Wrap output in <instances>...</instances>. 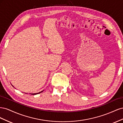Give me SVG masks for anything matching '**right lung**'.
<instances>
[{"label":"right lung","instance_id":"obj_1","mask_svg":"<svg viewBox=\"0 0 123 123\" xmlns=\"http://www.w3.org/2000/svg\"><path fill=\"white\" fill-rule=\"evenodd\" d=\"M43 91H41V92H39V93H32V94H32V95H35V94H38V93H41V92H42Z\"/></svg>","mask_w":123,"mask_h":123}]
</instances>
